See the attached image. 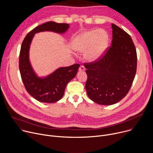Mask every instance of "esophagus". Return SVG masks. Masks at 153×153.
<instances>
[{
  "label": "esophagus",
  "mask_w": 153,
  "mask_h": 153,
  "mask_svg": "<svg viewBox=\"0 0 153 153\" xmlns=\"http://www.w3.org/2000/svg\"><path fill=\"white\" fill-rule=\"evenodd\" d=\"M85 70V68L84 66H83V65H81V66H80L79 69V71H84Z\"/></svg>",
  "instance_id": "1"
}]
</instances>
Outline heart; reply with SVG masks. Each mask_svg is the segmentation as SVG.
<instances>
[{
  "instance_id": "heart-1",
  "label": "heart",
  "mask_w": 153,
  "mask_h": 153,
  "mask_svg": "<svg viewBox=\"0 0 153 153\" xmlns=\"http://www.w3.org/2000/svg\"><path fill=\"white\" fill-rule=\"evenodd\" d=\"M109 42V36L104 30H91L78 35L73 40V49L80 53L87 51L85 59L90 62L98 60Z\"/></svg>"
}]
</instances>
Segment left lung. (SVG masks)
I'll return each instance as SVG.
<instances>
[{
  "instance_id": "left-lung-1",
  "label": "left lung",
  "mask_w": 153,
  "mask_h": 153,
  "mask_svg": "<svg viewBox=\"0 0 153 153\" xmlns=\"http://www.w3.org/2000/svg\"><path fill=\"white\" fill-rule=\"evenodd\" d=\"M111 27V45L98 60L84 63L87 94L103 105L115 104L128 94L137 69V53L131 37L115 24Z\"/></svg>"
}]
</instances>
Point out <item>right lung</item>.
I'll return each instance as SVG.
<instances>
[{
  "label": "right lung",
  "instance_id": "add662e5",
  "mask_svg": "<svg viewBox=\"0 0 153 153\" xmlns=\"http://www.w3.org/2000/svg\"><path fill=\"white\" fill-rule=\"evenodd\" d=\"M68 28V24L48 22L31 31L22 43L19 54L21 78L28 93L39 102L54 103L61 99L68 83L76 76L80 65L77 63L67 67H61L45 77H38L29 59V50L32 39L36 33L41 31H53L62 34Z\"/></svg>",
  "mask_w": 153,
  "mask_h": 153
}]
</instances>
